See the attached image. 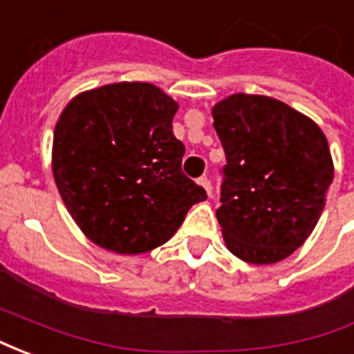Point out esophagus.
Here are the masks:
<instances>
[{"label": "esophagus", "mask_w": 354, "mask_h": 354, "mask_svg": "<svg viewBox=\"0 0 354 354\" xmlns=\"http://www.w3.org/2000/svg\"><path fill=\"white\" fill-rule=\"evenodd\" d=\"M197 184L203 185V189L207 192L208 197L212 195V184H210V180H208V178H199V180H197Z\"/></svg>", "instance_id": "obj_1"}]
</instances>
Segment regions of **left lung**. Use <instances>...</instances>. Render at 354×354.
<instances>
[{
    "mask_svg": "<svg viewBox=\"0 0 354 354\" xmlns=\"http://www.w3.org/2000/svg\"><path fill=\"white\" fill-rule=\"evenodd\" d=\"M212 117L227 161L216 210L225 245L256 266L288 258L315 230L334 180L326 136L269 96L233 94Z\"/></svg>",
    "mask_w": 354,
    "mask_h": 354,
    "instance_id": "obj_1",
    "label": "left lung"
}]
</instances>
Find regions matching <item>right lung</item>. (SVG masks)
Masks as SVG:
<instances>
[{
    "label": "right lung",
    "mask_w": 354,
    "mask_h": 354,
    "mask_svg": "<svg viewBox=\"0 0 354 354\" xmlns=\"http://www.w3.org/2000/svg\"><path fill=\"white\" fill-rule=\"evenodd\" d=\"M176 109L149 83H115L75 96L62 111L53 174L94 245L117 254L149 252L207 199L182 170L185 147L172 134Z\"/></svg>",
    "instance_id": "1"
}]
</instances>
